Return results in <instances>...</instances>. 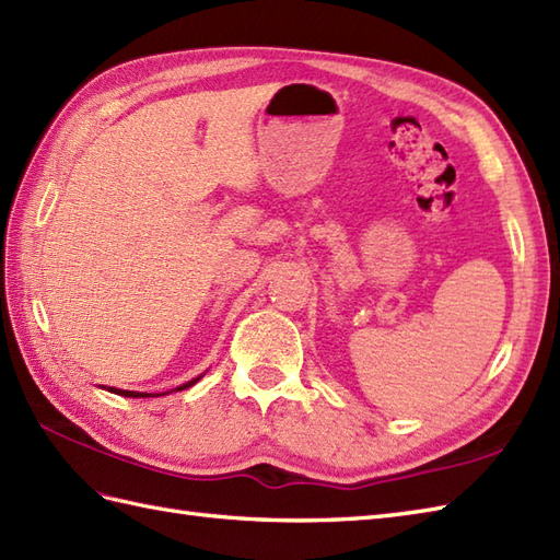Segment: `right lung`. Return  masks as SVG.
<instances>
[{"label":"right lung","mask_w":560,"mask_h":560,"mask_svg":"<svg viewBox=\"0 0 560 560\" xmlns=\"http://www.w3.org/2000/svg\"><path fill=\"white\" fill-rule=\"evenodd\" d=\"M199 380V377H197ZM197 380H189L187 385H183V387H177V389H187V387H192ZM108 392H114V394H122V397H159V394H144V392H122V389H116V387H112Z\"/></svg>","instance_id":"obj_1"}]
</instances>
